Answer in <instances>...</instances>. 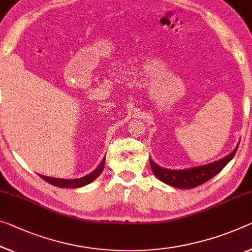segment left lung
Returning a JSON list of instances; mask_svg holds the SVG:
<instances>
[{"label":"left lung","instance_id":"left-lung-1","mask_svg":"<svg viewBox=\"0 0 252 252\" xmlns=\"http://www.w3.org/2000/svg\"><path fill=\"white\" fill-rule=\"evenodd\" d=\"M240 143V142H239ZM239 144L235 146V149L230 154H227L225 158H220L215 162H212L210 164H205L200 166H193V168L183 169V170H170L164 169L162 166L158 165L156 162H153L150 158V165L152 168L154 175L158 178L162 183L172 186L176 188L189 189L195 188L197 186L203 185L225 166L233 158L237 153Z\"/></svg>","mask_w":252,"mask_h":252}]
</instances>
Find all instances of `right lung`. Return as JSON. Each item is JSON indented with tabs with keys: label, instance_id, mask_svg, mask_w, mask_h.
<instances>
[{
	"label": "right lung",
	"instance_id": "add662e5",
	"mask_svg": "<svg viewBox=\"0 0 252 252\" xmlns=\"http://www.w3.org/2000/svg\"><path fill=\"white\" fill-rule=\"evenodd\" d=\"M103 165H104V158H103V160L101 161V163L99 164L98 168L94 169V171H92L91 173H89V175L84 176L82 178H77V179H60V178H50V177L41 176V175H39V176L45 181H47L48 184L53 185V186H56V187H60V188H80V187H83V186H86V185H89L90 183H92V181H94V179H96L100 173L102 172Z\"/></svg>",
	"mask_w": 252,
	"mask_h": 252
}]
</instances>
